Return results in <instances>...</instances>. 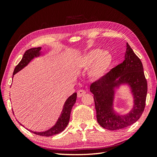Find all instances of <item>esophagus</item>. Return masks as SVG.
Listing matches in <instances>:
<instances>
[{"instance_id": "obj_1", "label": "esophagus", "mask_w": 157, "mask_h": 157, "mask_svg": "<svg viewBox=\"0 0 157 157\" xmlns=\"http://www.w3.org/2000/svg\"><path fill=\"white\" fill-rule=\"evenodd\" d=\"M86 93V92L84 90H79L78 91V97H82L83 95H84Z\"/></svg>"}]
</instances>
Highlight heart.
<instances>
[{
    "mask_svg": "<svg viewBox=\"0 0 157 157\" xmlns=\"http://www.w3.org/2000/svg\"><path fill=\"white\" fill-rule=\"evenodd\" d=\"M113 61V57L111 52L96 48L79 57L77 60L75 67L78 69H87L92 65L88 73L89 78L92 80H98L107 73Z\"/></svg>",
    "mask_w": 157,
    "mask_h": 157,
    "instance_id": "b5f03b06",
    "label": "heart"
}]
</instances>
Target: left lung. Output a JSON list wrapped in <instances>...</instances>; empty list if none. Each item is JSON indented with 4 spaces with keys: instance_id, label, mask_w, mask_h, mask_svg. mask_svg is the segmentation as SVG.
<instances>
[{
    "instance_id": "obj_1",
    "label": "left lung",
    "mask_w": 157,
    "mask_h": 157,
    "mask_svg": "<svg viewBox=\"0 0 157 157\" xmlns=\"http://www.w3.org/2000/svg\"><path fill=\"white\" fill-rule=\"evenodd\" d=\"M126 47L123 62L90 86L97 121L108 130H119L132 125L140 119L145 108L148 88L142 63L128 43ZM121 84L129 85L134 96V106L125 115L117 114L112 107L114 88Z\"/></svg>"
}]
</instances>
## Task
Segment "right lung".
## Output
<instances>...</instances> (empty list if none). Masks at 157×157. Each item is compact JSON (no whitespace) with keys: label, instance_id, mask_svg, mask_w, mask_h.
I'll list each match as a JSON object with an SVG mask.
<instances>
[{"label":"right lung","instance_id":"right-lung-1","mask_svg":"<svg viewBox=\"0 0 157 157\" xmlns=\"http://www.w3.org/2000/svg\"><path fill=\"white\" fill-rule=\"evenodd\" d=\"M40 50L41 47H38L32 48L30 49H28V51H26L24 53V55L23 56L21 61H20L19 63V64L15 67L14 71H13V75H15V73L19 71L20 70H21L23 68H24L25 66H27L28 63L34 57H37V56H39L40 55ZM77 93L75 92L67 99V101H65L64 104V106H63L61 115H60L57 121L55 123V125L52 127L51 128L46 130L45 132H36L33 131L30 132H32L33 134H35L36 135L46 136V137H49V136L58 134L59 133L62 132L68 125L71 109L73 107V106L74 105L75 103ZM20 124H21V123H20Z\"/></svg>","mask_w":157,"mask_h":157}]
</instances>
